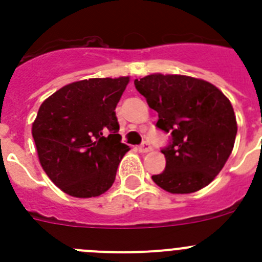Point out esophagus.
Masks as SVG:
<instances>
[{
	"label": "esophagus",
	"instance_id": "esophagus-1",
	"mask_svg": "<svg viewBox=\"0 0 262 262\" xmlns=\"http://www.w3.org/2000/svg\"><path fill=\"white\" fill-rule=\"evenodd\" d=\"M138 149H139V152H140V154H147V152L151 151V145H149V143L143 142L142 144L139 145Z\"/></svg>",
	"mask_w": 262,
	"mask_h": 262
}]
</instances>
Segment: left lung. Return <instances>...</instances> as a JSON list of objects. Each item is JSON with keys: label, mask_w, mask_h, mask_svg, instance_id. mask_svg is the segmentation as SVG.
Masks as SVG:
<instances>
[{"label": "left lung", "mask_w": 262, "mask_h": 262, "mask_svg": "<svg viewBox=\"0 0 262 262\" xmlns=\"http://www.w3.org/2000/svg\"><path fill=\"white\" fill-rule=\"evenodd\" d=\"M136 90L157 111L156 127L170 134L165 170L152 176L161 189L187 194L207 186L223 169L237 124L230 99L212 84L181 75L136 78Z\"/></svg>", "instance_id": "left-lung-1"}]
</instances>
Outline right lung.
<instances>
[{
  "instance_id": "obj_1",
  "label": "right lung",
  "mask_w": 262,
  "mask_h": 262,
  "mask_svg": "<svg viewBox=\"0 0 262 262\" xmlns=\"http://www.w3.org/2000/svg\"><path fill=\"white\" fill-rule=\"evenodd\" d=\"M129 77L89 78L62 86L39 107L32 138L41 168L64 193L92 198L115 181L128 145L115 107Z\"/></svg>"
}]
</instances>
